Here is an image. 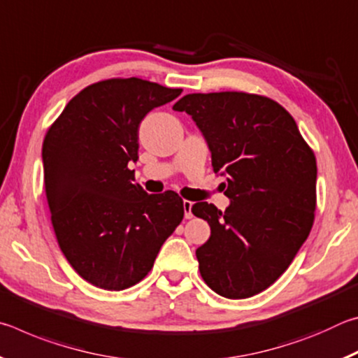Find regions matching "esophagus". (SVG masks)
<instances>
[{"instance_id":"obj_1","label":"esophagus","mask_w":358,"mask_h":358,"mask_svg":"<svg viewBox=\"0 0 358 358\" xmlns=\"http://www.w3.org/2000/svg\"><path fill=\"white\" fill-rule=\"evenodd\" d=\"M183 208H185V217L186 220H191L192 217V202L191 201H183Z\"/></svg>"}]
</instances>
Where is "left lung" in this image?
I'll return each instance as SVG.
<instances>
[{
    "instance_id": "1",
    "label": "left lung",
    "mask_w": 358,
    "mask_h": 358,
    "mask_svg": "<svg viewBox=\"0 0 358 358\" xmlns=\"http://www.w3.org/2000/svg\"><path fill=\"white\" fill-rule=\"evenodd\" d=\"M173 110L196 121L211 151V166L226 175V211L197 202L191 211L210 224L197 248L207 286L226 299H248L270 287L311 232L317 166L286 108L241 92L192 93Z\"/></svg>"
}]
</instances>
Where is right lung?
I'll return each mask as SVG.
<instances>
[{
  "instance_id": "obj_1",
  "label": "right lung",
  "mask_w": 358,
  "mask_h": 358,
  "mask_svg": "<svg viewBox=\"0 0 358 358\" xmlns=\"http://www.w3.org/2000/svg\"><path fill=\"white\" fill-rule=\"evenodd\" d=\"M183 90L142 78H108L83 88L42 143L52 226L72 268L106 290H123L153 268L183 220L177 192L147 194L134 183L138 124Z\"/></svg>"
}]
</instances>
